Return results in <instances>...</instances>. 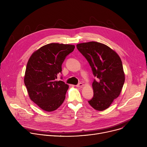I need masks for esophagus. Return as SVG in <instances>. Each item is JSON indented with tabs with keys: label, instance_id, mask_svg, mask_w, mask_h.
Returning a JSON list of instances; mask_svg holds the SVG:
<instances>
[{
	"label": "esophagus",
	"instance_id": "34e87169",
	"mask_svg": "<svg viewBox=\"0 0 147 147\" xmlns=\"http://www.w3.org/2000/svg\"><path fill=\"white\" fill-rule=\"evenodd\" d=\"M84 86V84L82 83H81V82H80V83H78V84L76 86V87H78V88H81V87H82Z\"/></svg>",
	"mask_w": 147,
	"mask_h": 147
}]
</instances>
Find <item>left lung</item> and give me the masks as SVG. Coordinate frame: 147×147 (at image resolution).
Returning <instances> with one entry per match:
<instances>
[{
    "label": "left lung",
    "instance_id": "1",
    "mask_svg": "<svg viewBox=\"0 0 147 147\" xmlns=\"http://www.w3.org/2000/svg\"><path fill=\"white\" fill-rule=\"evenodd\" d=\"M77 49L84 56L97 78L92 82L94 96L88 101L95 110L108 108L120 95L125 81L120 57L107 45L88 42L77 45Z\"/></svg>",
    "mask_w": 147,
    "mask_h": 147
}]
</instances>
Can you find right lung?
Instances as JSON below:
<instances>
[{
    "instance_id": "right-lung-1",
    "label": "right lung",
    "mask_w": 147,
    "mask_h": 147,
    "mask_svg": "<svg viewBox=\"0 0 147 147\" xmlns=\"http://www.w3.org/2000/svg\"><path fill=\"white\" fill-rule=\"evenodd\" d=\"M74 48L73 45L49 44L35 51L28 61L25 86L31 100L45 111L56 110L65 99L69 86L56 79L63 62Z\"/></svg>"
}]
</instances>
